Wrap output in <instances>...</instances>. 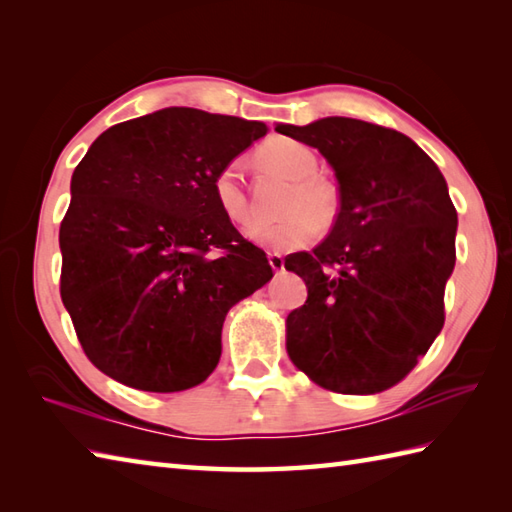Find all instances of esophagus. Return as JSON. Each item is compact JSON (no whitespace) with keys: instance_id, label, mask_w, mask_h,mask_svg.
<instances>
[{"instance_id":"obj_1","label":"esophagus","mask_w":512,"mask_h":512,"mask_svg":"<svg viewBox=\"0 0 512 512\" xmlns=\"http://www.w3.org/2000/svg\"><path fill=\"white\" fill-rule=\"evenodd\" d=\"M268 262H270V266H273V270H275L277 275L284 273V257H281L279 253H270L268 255Z\"/></svg>"}]
</instances>
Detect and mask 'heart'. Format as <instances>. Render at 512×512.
Masks as SVG:
<instances>
[{
  "label": "heart",
  "mask_w": 512,
  "mask_h": 512,
  "mask_svg": "<svg viewBox=\"0 0 512 512\" xmlns=\"http://www.w3.org/2000/svg\"><path fill=\"white\" fill-rule=\"evenodd\" d=\"M257 160L292 182L281 202V213L286 215L253 228L250 237L255 244L275 253H290L314 242L319 226L328 228L336 222L341 213V193L334 182L319 176V158L308 145L292 138H273L257 149ZM213 198L217 209L235 226L255 224L257 211L246 193L237 160L226 162L215 173Z\"/></svg>",
  "instance_id": "heart-1"
}]
</instances>
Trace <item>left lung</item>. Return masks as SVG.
Wrapping results in <instances>:
<instances>
[{
	"mask_svg": "<svg viewBox=\"0 0 512 512\" xmlns=\"http://www.w3.org/2000/svg\"><path fill=\"white\" fill-rule=\"evenodd\" d=\"M275 132L317 147L341 193L330 235L286 257L308 286L286 319L288 356L323 389L378 394L418 365L444 325L458 231L447 182L396 129L330 116Z\"/></svg>",
	"mask_w": 512,
	"mask_h": 512,
	"instance_id": "8db88e82",
	"label": "left lung"
}]
</instances>
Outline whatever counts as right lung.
<instances>
[{
	"label": "right lung",
	"instance_id": "right-lung-1",
	"mask_svg": "<svg viewBox=\"0 0 512 512\" xmlns=\"http://www.w3.org/2000/svg\"><path fill=\"white\" fill-rule=\"evenodd\" d=\"M264 134L257 121L167 107L110 127L76 165L61 301L103 374L156 394L211 376L228 310L275 275L213 198L215 173Z\"/></svg>",
	"mask_w": 512,
	"mask_h": 512
}]
</instances>
